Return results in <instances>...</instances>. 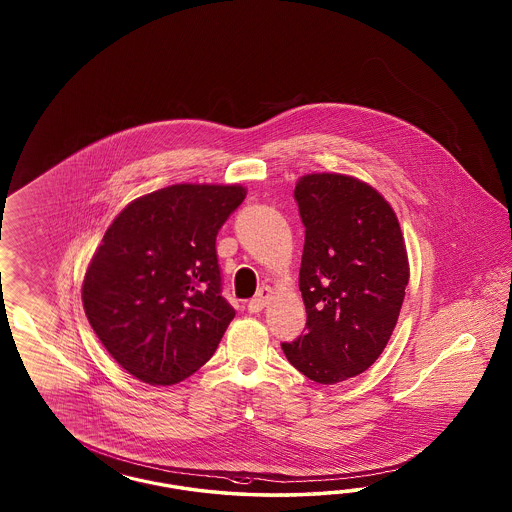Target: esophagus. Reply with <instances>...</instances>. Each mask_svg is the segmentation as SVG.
Segmentation results:
<instances>
[{"label": "esophagus", "mask_w": 512, "mask_h": 512, "mask_svg": "<svg viewBox=\"0 0 512 512\" xmlns=\"http://www.w3.org/2000/svg\"><path fill=\"white\" fill-rule=\"evenodd\" d=\"M270 296H272V289H270V287H261V289L257 291V295L249 300V313H259V311H263L264 308H266V304H268V300H270Z\"/></svg>", "instance_id": "34e87169"}]
</instances>
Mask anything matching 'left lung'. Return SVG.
<instances>
[{
    "mask_svg": "<svg viewBox=\"0 0 512 512\" xmlns=\"http://www.w3.org/2000/svg\"><path fill=\"white\" fill-rule=\"evenodd\" d=\"M306 227L298 287L306 332L281 343L308 379L336 385L383 353L402 310L409 263L394 210L345 174H306L295 187Z\"/></svg>",
    "mask_w": 512,
    "mask_h": 512,
    "instance_id": "1",
    "label": "left lung"
}]
</instances>
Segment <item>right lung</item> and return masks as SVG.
I'll return each mask as SVG.
<instances>
[{"label":"right lung","mask_w":512,"mask_h":512,"mask_svg":"<svg viewBox=\"0 0 512 512\" xmlns=\"http://www.w3.org/2000/svg\"><path fill=\"white\" fill-rule=\"evenodd\" d=\"M242 186L176 184L127 204L82 283L93 332L125 372L174 385L216 353L233 306L221 296L216 236Z\"/></svg>","instance_id":"add662e5"}]
</instances>
